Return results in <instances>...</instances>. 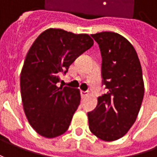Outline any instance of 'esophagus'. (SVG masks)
I'll use <instances>...</instances> for the list:
<instances>
[{
  "label": "esophagus",
  "mask_w": 157,
  "mask_h": 157,
  "mask_svg": "<svg viewBox=\"0 0 157 157\" xmlns=\"http://www.w3.org/2000/svg\"><path fill=\"white\" fill-rule=\"evenodd\" d=\"M80 94H81L82 98H86V97H87L89 93H88L87 91H80Z\"/></svg>",
  "instance_id": "1"
}]
</instances>
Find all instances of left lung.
Segmentation results:
<instances>
[{
    "instance_id": "left-lung-1",
    "label": "left lung",
    "mask_w": 157,
    "mask_h": 157,
    "mask_svg": "<svg viewBox=\"0 0 157 157\" xmlns=\"http://www.w3.org/2000/svg\"><path fill=\"white\" fill-rule=\"evenodd\" d=\"M102 57V84L106 93L88 113L89 128L103 141L124 136L135 123L144 95L139 57L134 46L120 34L110 31L91 35Z\"/></svg>"
}]
</instances>
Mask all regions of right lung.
I'll list each match as a JSON object with an SVG mask.
<instances>
[{
    "label": "right lung",
    "mask_w": 157,
    "mask_h": 157,
    "mask_svg": "<svg viewBox=\"0 0 157 157\" xmlns=\"http://www.w3.org/2000/svg\"><path fill=\"white\" fill-rule=\"evenodd\" d=\"M94 45L87 34L61 29L41 33L28 52L20 77L23 110L40 136L54 138L65 133L80 103L77 88L57 86L59 74Z\"/></svg>",
    "instance_id": "obj_1"
}]
</instances>
